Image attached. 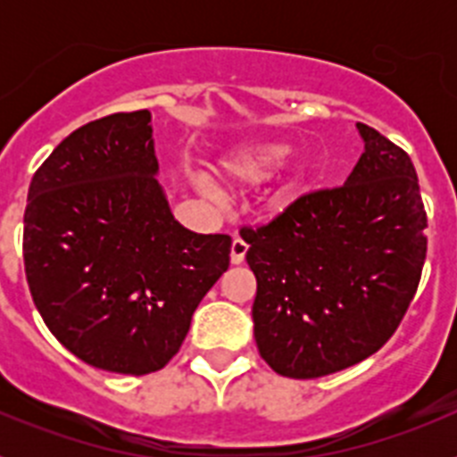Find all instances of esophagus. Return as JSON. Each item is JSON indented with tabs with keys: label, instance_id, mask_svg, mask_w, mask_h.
I'll use <instances>...</instances> for the list:
<instances>
[{
	"label": "esophagus",
	"instance_id": "1",
	"mask_svg": "<svg viewBox=\"0 0 457 457\" xmlns=\"http://www.w3.org/2000/svg\"><path fill=\"white\" fill-rule=\"evenodd\" d=\"M247 256V242L242 240V237H233L231 242V263L240 265Z\"/></svg>",
	"mask_w": 457,
	"mask_h": 457
}]
</instances>
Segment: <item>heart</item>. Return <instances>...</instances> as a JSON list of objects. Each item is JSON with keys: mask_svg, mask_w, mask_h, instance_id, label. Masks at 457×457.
I'll return each mask as SVG.
<instances>
[{"mask_svg": "<svg viewBox=\"0 0 457 457\" xmlns=\"http://www.w3.org/2000/svg\"><path fill=\"white\" fill-rule=\"evenodd\" d=\"M286 155H288V146L281 141L252 144V146H242L221 157L217 162V171L221 179L231 180V183H261L284 164ZM201 185L208 189L205 180Z\"/></svg>", "mask_w": 457, "mask_h": 457, "instance_id": "obj_1", "label": "heart"}]
</instances>
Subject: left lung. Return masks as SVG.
<instances>
[{
    "label": "left lung",
    "instance_id": "left-lung-1",
    "mask_svg": "<svg viewBox=\"0 0 457 457\" xmlns=\"http://www.w3.org/2000/svg\"><path fill=\"white\" fill-rule=\"evenodd\" d=\"M364 153L345 185L302 194L263 226H242L256 274L258 353L311 379L378 353L421 281L428 217L410 155L357 123Z\"/></svg>",
    "mask_w": 457,
    "mask_h": 457
}]
</instances>
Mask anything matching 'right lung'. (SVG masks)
Returning a JSON list of instances; mask_svg holds the SVG:
<instances>
[{
  "mask_svg": "<svg viewBox=\"0 0 457 457\" xmlns=\"http://www.w3.org/2000/svg\"><path fill=\"white\" fill-rule=\"evenodd\" d=\"M155 173L151 112H119L71 132L27 194L36 309L63 348L109 373L164 369L231 261V237L173 220Z\"/></svg>",
  "mask_w": 457,
  "mask_h": 457,
  "instance_id": "add662e5",
  "label": "right lung"
}]
</instances>
